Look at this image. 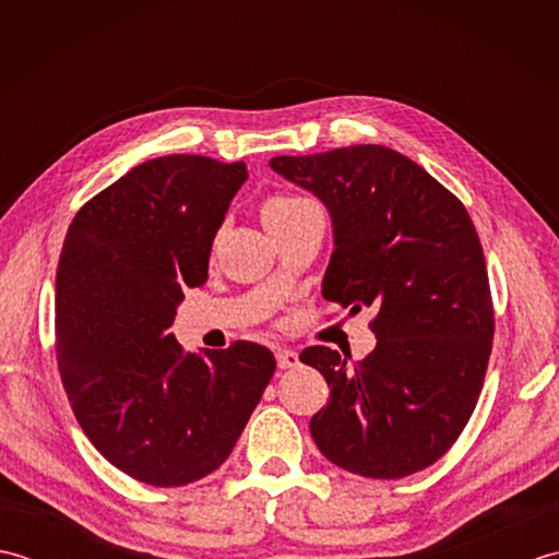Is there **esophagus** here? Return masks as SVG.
I'll return each instance as SVG.
<instances>
[{
    "mask_svg": "<svg viewBox=\"0 0 559 559\" xmlns=\"http://www.w3.org/2000/svg\"><path fill=\"white\" fill-rule=\"evenodd\" d=\"M276 362L281 370H293V367L300 365V355L290 348H278L276 350Z\"/></svg>",
    "mask_w": 559,
    "mask_h": 559,
    "instance_id": "obj_1",
    "label": "esophagus"
}]
</instances>
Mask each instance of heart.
<instances>
[{"label":"heart","instance_id":"heart-1","mask_svg":"<svg viewBox=\"0 0 559 559\" xmlns=\"http://www.w3.org/2000/svg\"><path fill=\"white\" fill-rule=\"evenodd\" d=\"M302 197H273L269 199L264 209H261V218H264V223H271L276 218H283L286 213H290L295 206L302 204Z\"/></svg>","mask_w":559,"mask_h":559}]
</instances>
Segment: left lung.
I'll list each match as a JSON object with an SVG mask.
<instances>
[{
	"mask_svg": "<svg viewBox=\"0 0 559 559\" xmlns=\"http://www.w3.org/2000/svg\"><path fill=\"white\" fill-rule=\"evenodd\" d=\"M269 165L329 211L334 254L324 298L350 314L377 310V346L365 360L348 367L324 346L300 353L331 389L310 420L319 451L365 478L394 480L432 466L476 408L495 334L468 211L386 146L276 156Z\"/></svg>",
	"mask_w": 559,
	"mask_h": 559,
	"instance_id": "8db88e82",
	"label": "left lung"
}]
</instances>
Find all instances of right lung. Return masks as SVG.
Here are the masks:
<instances>
[{
	"label": "right lung",
	"mask_w": 559,
	"mask_h": 559,
	"mask_svg": "<svg viewBox=\"0 0 559 559\" xmlns=\"http://www.w3.org/2000/svg\"><path fill=\"white\" fill-rule=\"evenodd\" d=\"M245 180L242 160H146L81 206L59 254L57 365L71 408L115 468L156 488L216 471L276 370L259 343L187 353L168 331L182 290L206 283Z\"/></svg>",
	"instance_id": "obj_1"
}]
</instances>
